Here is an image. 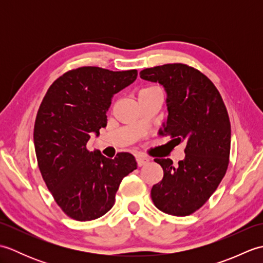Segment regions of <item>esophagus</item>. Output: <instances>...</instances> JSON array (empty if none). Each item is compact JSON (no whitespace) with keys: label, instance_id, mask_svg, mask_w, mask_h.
<instances>
[{"label":"esophagus","instance_id":"esophagus-1","mask_svg":"<svg viewBox=\"0 0 263 263\" xmlns=\"http://www.w3.org/2000/svg\"><path fill=\"white\" fill-rule=\"evenodd\" d=\"M149 163V158L143 155H138L137 156V164L138 166H143Z\"/></svg>","mask_w":263,"mask_h":263}]
</instances>
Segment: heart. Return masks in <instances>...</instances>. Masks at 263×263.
Segmentation results:
<instances>
[{
	"instance_id": "heart-1",
	"label": "heart",
	"mask_w": 263,
	"mask_h": 263,
	"mask_svg": "<svg viewBox=\"0 0 263 263\" xmlns=\"http://www.w3.org/2000/svg\"><path fill=\"white\" fill-rule=\"evenodd\" d=\"M157 90H160V89L157 87H146V88H142L141 90L139 91V95H143V93H148V92L157 91Z\"/></svg>"
}]
</instances>
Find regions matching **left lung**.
Instances as JSON below:
<instances>
[{
  "instance_id": "1",
  "label": "left lung",
  "mask_w": 263,
  "mask_h": 263,
  "mask_svg": "<svg viewBox=\"0 0 263 263\" xmlns=\"http://www.w3.org/2000/svg\"><path fill=\"white\" fill-rule=\"evenodd\" d=\"M140 78L166 90L168 117L161 135L186 142L185 158L177 166L170 158L155 159L164 177L153 186L152 199L165 214L189 216L208 201L226 174L231 153L226 106L210 79L186 64L144 69Z\"/></svg>"
}]
</instances>
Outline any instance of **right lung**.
<instances>
[{
  "label": "right lung",
  "mask_w": 263,
  "mask_h": 263,
  "mask_svg": "<svg viewBox=\"0 0 263 263\" xmlns=\"http://www.w3.org/2000/svg\"><path fill=\"white\" fill-rule=\"evenodd\" d=\"M137 70L82 66L55 80L37 111L33 143L43 180L65 215L93 220L110 210L123 177L137 170L131 154L106 158L87 143L107 125L111 97L137 79Z\"/></svg>",
  "instance_id": "obj_1"
}]
</instances>
